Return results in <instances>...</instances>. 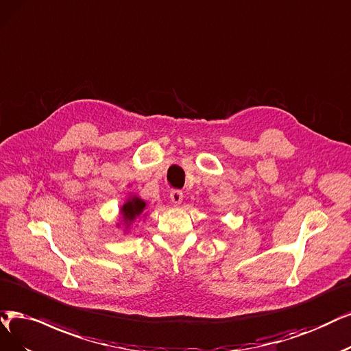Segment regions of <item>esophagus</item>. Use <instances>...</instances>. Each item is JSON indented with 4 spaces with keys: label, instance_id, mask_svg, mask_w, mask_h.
I'll return each mask as SVG.
<instances>
[{
    "label": "esophagus",
    "instance_id": "34e87169",
    "mask_svg": "<svg viewBox=\"0 0 351 351\" xmlns=\"http://www.w3.org/2000/svg\"><path fill=\"white\" fill-rule=\"evenodd\" d=\"M171 199H172V202H173L175 205H179L180 202H182V199H184L182 191H178V189L172 191V192H171Z\"/></svg>",
    "mask_w": 351,
    "mask_h": 351
}]
</instances>
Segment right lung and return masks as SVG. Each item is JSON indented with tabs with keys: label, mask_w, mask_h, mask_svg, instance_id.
<instances>
[{
	"label": "right lung",
	"mask_w": 351,
	"mask_h": 351,
	"mask_svg": "<svg viewBox=\"0 0 351 351\" xmlns=\"http://www.w3.org/2000/svg\"><path fill=\"white\" fill-rule=\"evenodd\" d=\"M145 208H146V202L140 198L133 197L123 205L121 213H123L124 219H127V221H132V219H134L137 215H140Z\"/></svg>",
	"instance_id": "1"
}]
</instances>
